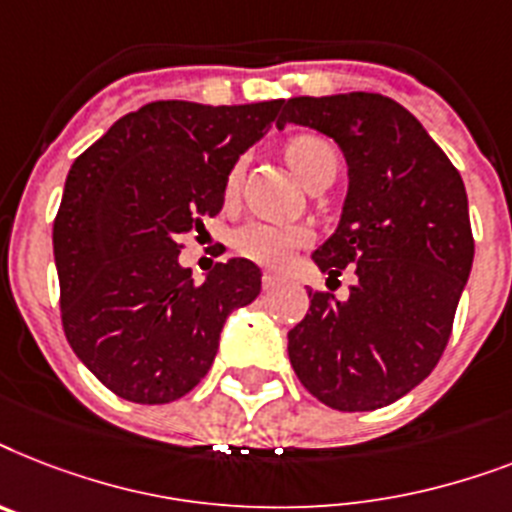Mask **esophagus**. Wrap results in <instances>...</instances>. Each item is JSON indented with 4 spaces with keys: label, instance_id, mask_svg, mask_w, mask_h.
Segmentation results:
<instances>
[{
    "label": "esophagus",
    "instance_id": "1",
    "mask_svg": "<svg viewBox=\"0 0 512 512\" xmlns=\"http://www.w3.org/2000/svg\"><path fill=\"white\" fill-rule=\"evenodd\" d=\"M282 280V277L280 275H272V272H267V275H264V277H261V285H264V288H275V285H277V282H280Z\"/></svg>",
    "mask_w": 512,
    "mask_h": 512
}]
</instances>
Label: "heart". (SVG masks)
I'll return each instance as SVG.
<instances>
[{
	"label": "heart",
	"instance_id": "1",
	"mask_svg": "<svg viewBox=\"0 0 512 512\" xmlns=\"http://www.w3.org/2000/svg\"><path fill=\"white\" fill-rule=\"evenodd\" d=\"M290 166L298 177L304 179L306 187L322 179H335L338 174V150L330 140L320 134H296L290 137L285 145ZM240 174H243V163L237 161L224 179V195L232 198L240 185ZM312 243V232L301 227V224H275V222H248L237 227L232 235V248L240 253L243 259L256 261L261 267H285L293 253L306 248Z\"/></svg>",
	"mask_w": 512,
	"mask_h": 512
}]
</instances>
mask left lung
<instances>
[{
  "mask_svg": "<svg viewBox=\"0 0 512 512\" xmlns=\"http://www.w3.org/2000/svg\"><path fill=\"white\" fill-rule=\"evenodd\" d=\"M312 126L338 142L349 195L314 264L349 296L309 288V312L288 333L298 380L322 404L367 412L402 399L447 349L473 264L460 171L410 110L372 92L293 97L277 126Z\"/></svg>",
  "mask_w": 512,
  "mask_h": 512,
  "instance_id": "obj_1",
  "label": "left lung"
}]
</instances>
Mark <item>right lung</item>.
<instances>
[{"label":"right lung","instance_id":"1","mask_svg":"<svg viewBox=\"0 0 512 512\" xmlns=\"http://www.w3.org/2000/svg\"><path fill=\"white\" fill-rule=\"evenodd\" d=\"M280 105L147 102L73 161L52 227L60 320L76 357L126 402L192 391L232 309L259 296L253 261L227 259L195 282L179 251L222 211L224 179Z\"/></svg>","mask_w":512,"mask_h":512}]
</instances>
